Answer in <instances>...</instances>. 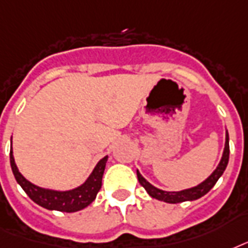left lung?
Listing matches in <instances>:
<instances>
[{
    "label": "left lung",
    "instance_id": "obj_1",
    "mask_svg": "<svg viewBox=\"0 0 248 248\" xmlns=\"http://www.w3.org/2000/svg\"><path fill=\"white\" fill-rule=\"evenodd\" d=\"M228 162H229V134H228V130H226L225 147H224V151H222L221 160L218 163V166L216 167V170H215L204 181L201 182L199 185L193 186V187H190V189L180 190V191H166V190L158 189V187H155L154 185H151L150 182L147 181L145 177H142V174L138 172V170L137 177L140 184L145 187V190L151 198H155V199H158V201H162V202L166 203H181L186 202V201H195V199H199V198H202L203 195H206V194L214 187L218 178L222 176L226 166H228Z\"/></svg>",
    "mask_w": 248,
    "mask_h": 248
}]
</instances>
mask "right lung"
Returning a JSON list of instances; mask_svg holds the SVG:
<instances>
[{"label": "right lung", "mask_w": 248, "mask_h": 248, "mask_svg": "<svg viewBox=\"0 0 248 248\" xmlns=\"http://www.w3.org/2000/svg\"><path fill=\"white\" fill-rule=\"evenodd\" d=\"M107 159H108L107 155L101 159L97 163V166L94 167L93 172L89 174V177L86 178L85 182L75 189H46V187H41V186L32 184L19 172L18 167L15 164L14 155H13V137H11L10 164L15 180L34 203H37L38 206L44 207L46 210L76 212V211L84 210L85 207L89 206L95 199L98 191L102 186V177L105 168H106Z\"/></svg>", "instance_id": "right-lung-1"}]
</instances>
